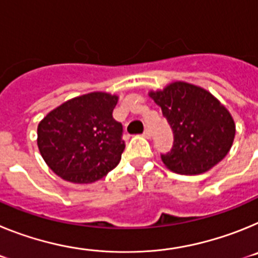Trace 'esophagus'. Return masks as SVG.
I'll return each instance as SVG.
<instances>
[{
  "instance_id": "esophagus-1",
  "label": "esophagus",
  "mask_w": 258,
  "mask_h": 258,
  "mask_svg": "<svg viewBox=\"0 0 258 258\" xmlns=\"http://www.w3.org/2000/svg\"><path fill=\"white\" fill-rule=\"evenodd\" d=\"M143 137H145V138H147V140H150V138H151V132H150L149 129H146V131L143 132Z\"/></svg>"
}]
</instances>
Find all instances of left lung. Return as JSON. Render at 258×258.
<instances>
[{
	"label": "left lung",
	"instance_id": "left-lung-1",
	"mask_svg": "<svg viewBox=\"0 0 258 258\" xmlns=\"http://www.w3.org/2000/svg\"><path fill=\"white\" fill-rule=\"evenodd\" d=\"M149 95L161 107L174 134L172 151L161 155L168 169L202 174L226 156L235 137V122L229 109L208 90L173 81Z\"/></svg>",
	"mask_w": 258,
	"mask_h": 258
}]
</instances>
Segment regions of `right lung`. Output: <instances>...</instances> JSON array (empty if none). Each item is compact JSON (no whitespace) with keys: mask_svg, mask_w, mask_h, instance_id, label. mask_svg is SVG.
I'll return each mask as SVG.
<instances>
[{"mask_svg":"<svg viewBox=\"0 0 258 258\" xmlns=\"http://www.w3.org/2000/svg\"><path fill=\"white\" fill-rule=\"evenodd\" d=\"M118 97L93 92L50 111L37 126V146L50 169L72 183H93L115 168L125 143L112 112Z\"/></svg>","mask_w":258,"mask_h":258,"instance_id":"add662e5","label":"right lung"}]
</instances>
